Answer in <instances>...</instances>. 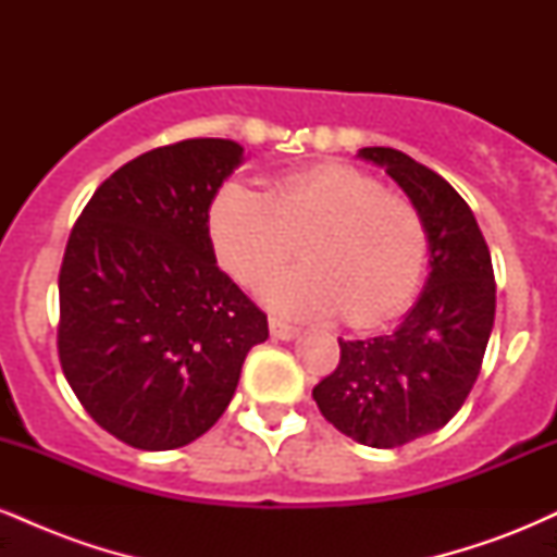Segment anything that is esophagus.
I'll return each mask as SVG.
<instances>
[{
    "label": "esophagus",
    "instance_id": "esophagus-1",
    "mask_svg": "<svg viewBox=\"0 0 557 557\" xmlns=\"http://www.w3.org/2000/svg\"><path fill=\"white\" fill-rule=\"evenodd\" d=\"M270 332L272 337H277V341H293V337L298 335V327H293V324H287L277 317H270Z\"/></svg>",
    "mask_w": 557,
    "mask_h": 557
}]
</instances>
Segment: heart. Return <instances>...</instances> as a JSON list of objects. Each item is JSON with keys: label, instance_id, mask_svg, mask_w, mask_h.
<instances>
[{"label": "heart", "instance_id": "1", "mask_svg": "<svg viewBox=\"0 0 557 557\" xmlns=\"http://www.w3.org/2000/svg\"><path fill=\"white\" fill-rule=\"evenodd\" d=\"M222 267L243 285L277 274L264 298L293 317H332L363 327L398 314L426 264V227L408 198L350 164H319L272 183L267 194L230 183L209 209Z\"/></svg>", "mask_w": 557, "mask_h": 557}]
</instances>
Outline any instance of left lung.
<instances>
[{"label":"left lung","mask_w":557,"mask_h":557,"mask_svg":"<svg viewBox=\"0 0 557 557\" xmlns=\"http://www.w3.org/2000/svg\"><path fill=\"white\" fill-rule=\"evenodd\" d=\"M361 159L385 168L419 209L430 277L387 335L341 343V363L314 387L322 417L369 447H400L437 432L474 387L495 322V272L474 212L445 177L385 146Z\"/></svg>","instance_id":"1"}]
</instances>
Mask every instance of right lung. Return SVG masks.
I'll return each instance as SVG.
<instances>
[{"mask_svg": "<svg viewBox=\"0 0 557 557\" xmlns=\"http://www.w3.org/2000/svg\"><path fill=\"white\" fill-rule=\"evenodd\" d=\"M243 162L227 138L159 146L86 203L60 270L57 348L101 430L138 450L201 437L270 337L267 314L216 267L209 207Z\"/></svg>", "mask_w": 557, "mask_h": 557, "instance_id": "right-lung-1", "label": "right lung"}]
</instances>
